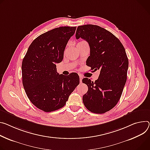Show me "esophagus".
Instances as JSON below:
<instances>
[{
  "label": "esophagus",
  "mask_w": 150,
  "mask_h": 150,
  "mask_svg": "<svg viewBox=\"0 0 150 150\" xmlns=\"http://www.w3.org/2000/svg\"><path fill=\"white\" fill-rule=\"evenodd\" d=\"M82 79H83V76H81V75H79V81H80V83H82Z\"/></svg>",
  "instance_id": "34e87169"
}]
</instances>
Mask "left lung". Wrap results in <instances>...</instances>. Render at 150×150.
Segmentation results:
<instances>
[{"label":"left lung","mask_w":150,"mask_h":150,"mask_svg":"<svg viewBox=\"0 0 150 150\" xmlns=\"http://www.w3.org/2000/svg\"><path fill=\"white\" fill-rule=\"evenodd\" d=\"M75 36L89 44L86 64L91 70L100 71L94 83L87 78L83 79L88 88L83 97L84 105L91 112L105 113L117 105L126 82L129 60L125 49L112 33L97 25L78 26Z\"/></svg>","instance_id":"1"}]
</instances>
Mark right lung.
I'll return each instance as SVG.
<instances>
[{"mask_svg": "<svg viewBox=\"0 0 150 150\" xmlns=\"http://www.w3.org/2000/svg\"><path fill=\"white\" fill-rule=\"evenodd\" d=\"M76 27H60L37 37L23 60V85L30 102L39 110L49 112L63 107L79 83L77 74L67 76L57 72L68 40Z\"/></svg>", "mask_w": 150, "mask_h": 150, "instance_id": "right-lung-1", "label": "right lung"}]
</instances>
